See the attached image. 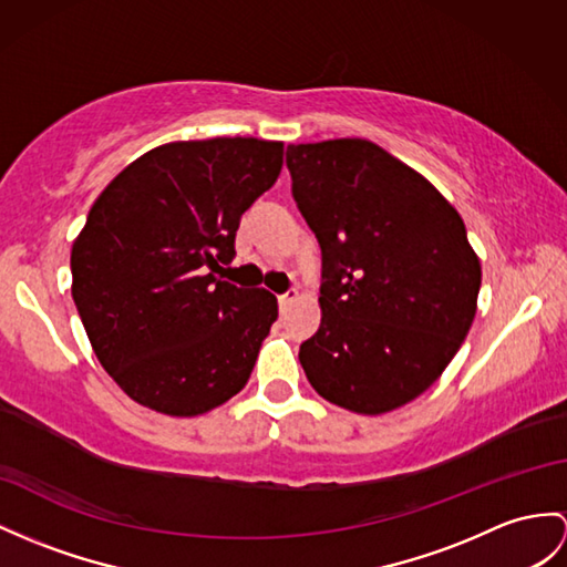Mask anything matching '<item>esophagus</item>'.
<instances>
[{
    "mask_svg": "<svg viewBox=\"0 0 567 567\" xmlns=\"http://www.w3.org/2000/svg\"><path fill=\"white\" fill-rule=\"evenodd\" d=\"M298 298V291L296 288H286V291L279 296V306H281V310H286L288 306H291V302Z\"/></svg>",
    "mask_w": 567,
    "mask_h": 567,
    "instance_id": "esophagus-1",
    "label": "esophagus"
}]
</instances>
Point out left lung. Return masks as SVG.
Listing matches in <instances>:
<instances>
[{"mask_svg":"<svg viewBox=\"0 0 567 567\" xmlns=\"http://www.w3.org/2000/svg\"><path fill=\"white\" fill-rule=\"evenodd\" d=\"M286 165L322 250V322L300 343V365L337 406H404L443 375L474 322L481 265L464 220L365 140L291 144Z\"/></svg>","mask_w":567,"mask_h":567,"instance_id":"left-lung-1","label":"left lung"}]
</instances>
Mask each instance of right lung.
<instances>
[{
  "mask_svg": "<svg viewBox=\"0 0 567 567\" xmlns=\"http://www.w3.org/2000/svg\"><path fill=\"white\" fill-rule=\"evenodd\" d=\"M281 165V142H175L127 165L91 206L72 296L101 365L134 402L197 416L250 380L279 306L226 281L224 265Z\"/></svg>",
  "mask_w": 567,
  "mask_h": 567,
  "instance_id": "add662e5",
  "label": "right lung"
}]
</instances>
